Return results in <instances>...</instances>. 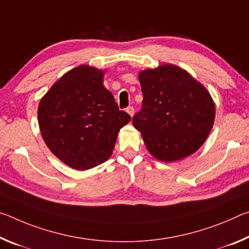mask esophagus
I'll return each mask as SVG.
<instances>
[{
	"instance_id": "1",
	"label": "esophagus",
	"mask_w": 249,
	"mask_h": 249,
	"mask_svg": "<svg viewBox=\"0 0 249 249\" xmlns=\"http://www.w3.org/2000/svg\"><path fill=\"white\" fill-rule=\"evenodd\" d=\"M125 111H127L130 116H133V113H134V108L132 107V106H129V107L125 109Z\"/></svg>"
}]
</instances>
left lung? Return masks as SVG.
Masks as SVG:
<instances>
[{
    "mask_svg": "<svg viewBox=\"0 0 249 249\" xmlns=\"http://www.w3.org/2000/svg\"><path fill=\"white\" fill-rule=\"evenodd\" d=\"M142 109L132 118L152 156L173 162L193 154L213 128L215 105L206 88L184 69L161 65L139 72Z\"/></svg>",
    "mask_w": 249,
    "mask_h": 249,
    "instance_id": "left-lung-1",
    "label": "left lung"
}]
</instances>
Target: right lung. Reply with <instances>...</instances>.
<instances>
[{"mask_svg":"<svg viewBox=\"0 0 249 249\" xmlns=\"http://www.w3.org/2000/svg\"><path fill=\"white\" fill-rule=\"evenodd\" d=\"M48 149L71 168L85 171L107 161L118 132L131 120L104 86V71L80 65L53 85L38 105Z\"/></svg>","mask_w":249,"mask_h":249,"instance_id":"add662e5","label":"right lung"}]
</instances>
